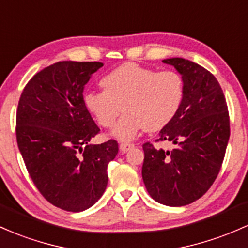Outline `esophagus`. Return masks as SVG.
I'll return each instance as SVG.
<instances>
[{"label":"esophagus","instance_id":"34e87169","mask_svg":"<svg viewBox=\"0 0 248 248\" xmlns=\"http://www.w3.org/2000/svg\"><path fill=\"white\" fill-rule=\"evenodd\" d=\"M134 148V145L133 143H127V142H124L120 145V149H121V152H124V153H126V152H128L129 149Z\"/></svg>","mask_w":248,"mask_h":248}]
</instances>
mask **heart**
I'll use <instances>...</instances> for the list:
<instances>
[{
    "mask_svg": "<svg viewBox=\"0 0 248 248\" xmlns=\"http://www.w3.org/2000/svg\"><path fill=\"white\" fill-rule=\"evenodd\" d=\"M103 91L87 92V109L100 126L115 124L121 105L126 113L114 129V137L128 141L143 129L159 130L175 118L185 97V81L175 70L156 72L128 62L101 80Z\"/></svg>",
    "mask_w": 248,
    "mask_h": 248,
    "instance_id": "obj_1",
    "label": "heart"
}]
</instances>
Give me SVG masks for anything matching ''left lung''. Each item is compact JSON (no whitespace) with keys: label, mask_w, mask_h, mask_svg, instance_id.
I'll return each instance as SVG.
<instances>
[{"label":"left lung","mask_w":248,"mask_h":248,"mask_svg":"<svg viewBox=\"0 0 248 248\" xmlns=\"http://www.w3.org/2000/svg\"><path fill=\"white\" fill-rule=\"evenodd\" d=\"M162 62L182 75L185 97L175 118L155 140L170 141L175 148L142 145V179L155 201L180 207L200 199L216 181L230 139V115L224 92L212 73L181 58Z\"/></svg>","instance_id":"1"}]
</instances>
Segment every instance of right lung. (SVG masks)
Returning a JSON list of instances; mask_svg holds the SVG:
<instances>
[{
	"mask_svg": "<svg viewBox=\"0 0 248 248\" xmlns=\"http://www.w3.org/2000/svg\"><path fill=\"white\" fill-rule=\"evenodd\" d=\"M102 62L60 61L36 73L16 111V140L32 182L51 205L82 212L102 197L115 140L92 145L99 134L83 101L84 84Z\"/></svg>",
	"mask_w": 248,
	"mask_h": 248,
	"instance_id": "right-lung-1",
	"label": "right lung"
}]
</instances>
